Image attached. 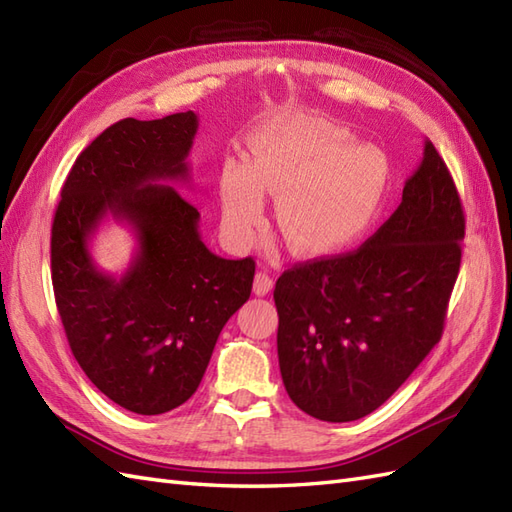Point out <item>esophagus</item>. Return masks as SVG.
Instances as JSON below:
<instances>
[{
    "label": "esophagus",
    "mask_w": 512,
    "mask_h": 512,
    "mask_svg": "<svg viewBox=\"0 0 512 512\" xmlns=\"http://www.w3.org/2000/svg\"><path fill=\"white\" fill-rule=\"evenodd\" d=\"M272 277L266 272V270H259L255 274V283H253V290L257 296H266L270 290H272Z\"/></svg>",
    "instance_id": "34e87169"
}]
</instances>
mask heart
<instances>
[{"mask_svg":"<svg viewBox=\"0 0 512 512\" xmlns=\"http://www.w3.org/2000/svg\"><path fill=\"white\" fill-rule=\"evenodd\" d=\"M348 138L333 123L290 121L253 138L248 164L229 157L218 188L227 238H253L266 190L279 196V229L292 253L320 257L355 244L383 205L389 164L372 144L344 148Z\"/></svg>","mask_w":512,"mask_h":512,"instance_id":"b5f03b06","label":"heart"}]
</instances>
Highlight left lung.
I'll list each match as a JSON object with an SVG mask.
<instances>
[{
	"label": "left lung",
	"mask_w": 512,
	"mask_h": 512,
	"mask_svg": "<svg viewBox=\"0 0 512 512\" xmlns=\"http://www.w3.org/2000/svg\"><path fill=\"white\" fill-rule=\"evenodd\" d=\"M463 238L461 196L426 140L402 203L372 238L281 274L279 368L300 411L355 422L393 396L441 339Z\"/></svg>",
	"instance_id": "8db88e82"
}]
</instances>
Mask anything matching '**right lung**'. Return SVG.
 <instances>
[{"instance_id":"right-lung-1","label":"right lung","mask_w":512,"mask_h":512,"mask_svg":"<svg viewBox=\"0 0 512 512\" xmlns=\"http://www.w3.org/2000/svg\"><path fill=\"white\" fill-rule=\"evenodd\" d=\"M192 110L123 119L77 157L51 227V281L73 357L101 393L138 415L177 409L199 387L222 326L253 290L255 261L214 255L199 209L162 181H188ZM110 213L139 240L121 278L87 242Z\"/></svg>"}]
</instances>
